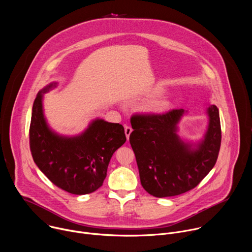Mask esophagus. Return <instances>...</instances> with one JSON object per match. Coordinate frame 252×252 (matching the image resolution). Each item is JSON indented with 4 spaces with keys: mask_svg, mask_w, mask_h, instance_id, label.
<instances>
[{
    "mask_svg": "<svg viewBox=\"0 0 252 252\" xmlns=\"http://www.w3.org/2000/svg\"><path fill=\"white\" fill-rule=\"evenodd\" d=\"M131 131H132V128H131L130 126H126V127H125V133H126L127 139H129V135H130Z\"/></svg>",
    "mask_w": 252,
    "mask_h": 252,
    "instance_id": "obj_1",
    "label": "esophagus"
}]
</instances>
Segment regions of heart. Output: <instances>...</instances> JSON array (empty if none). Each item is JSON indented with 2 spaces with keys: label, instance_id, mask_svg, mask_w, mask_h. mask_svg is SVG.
Instances as JSON below:
<instances>
[{
  "label": "heart",
  "instance_id": "obj_1",
  "mask_svg": "<svg viewBox=\"0 0 252 252\" xmlns=\"http://www.w3.org/2000/svg\"><path fill=\"white\" fill-rule=\"evenodd\" d=\"M160 92L159 89L154 91V94H158ZM170 101L166 96L158 95L149 99L146 104L143 105V111L151 115H160L169 109Z\"/></svg>",
  "mask_w": 252,
  "mask_h": 252
}]
</instances>
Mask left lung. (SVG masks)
<instances>
[{"label": "left lung", "mask_w": 252, "mask_h": 252, "mask_svg": "<svg viewBox=\"0 0 252 252\" xmlns=\"http://www.w3.org/2000/svg\"><path fill=\"white\" fill-rule=\"evenodd\" d=\"M185 110L161 115H134L129 142L135 155L140 184L156 197H168L194 189L218 160L221 127L217 105L207 109L208 127L195 148L176 133Z\"/></svg>", "instance_id": "1"}]
</instances>
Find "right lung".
<instances>
[{
    "mask_svg": "<svg viewBox=\"0 0 252 252\" xmlns=\"http://www.w3.org/2000/svg\"><path fill=\"white\" fill-rule=\"evenodd\" d=\"M57 83L39 92L30 125V149L34 163L58 188L73 194H88L102 186L114 153L126 140L120 124L96 119L76 136L53 131L45 119L43 94Z\"/></svg>",
    "mask_w": 252,
    "mask_h": 252,
    "instance_id": "obj_1",
    "label": "right lung"
}]
</instances>
